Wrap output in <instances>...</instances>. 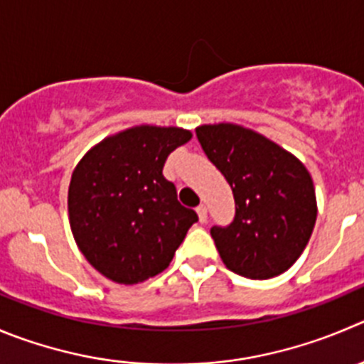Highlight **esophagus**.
I'll return each mask as SVG.
<instances>
[{"label":"esophagus","instance_id":"1","mask_svg":"<svg viewBox=\"0 0 364 364\" xmlns=\"http://www.w3.org/2000/svg\"><path fill=\"white\" fill-rule=\"evenodd\" d=\"M196 213H198L200 221H202V223H205V221H207V207L202 203V205H198V209H196Z\"/></svg>","mask_w":364,"mask_h":364}]
</instances>
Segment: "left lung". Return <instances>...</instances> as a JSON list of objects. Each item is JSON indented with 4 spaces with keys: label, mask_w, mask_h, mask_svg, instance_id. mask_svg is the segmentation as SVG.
<instances>
[{
    "label": "left lung",
    "mask_w": 364,
    "mask_h": 364,
    "mask_svg": "<svg viewBox=\"0 0 364 364\" xmlns=\"http://www.w3.org/2000/svg\"><path fill=\"white\" fill-rule=\"evenodd\" d=\"M196 137L236 202L234 221L210 228L223 264L254 280L291 268L309 243L318 214L313 178L302 161L236 123L200 124Z\"/></svg>",
    "instance_id": "left-lung-1"
}]
</instances>
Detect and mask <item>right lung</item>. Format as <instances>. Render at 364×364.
<instances>
[{"label":"right lung","mask_w":364,"mask_h":364,"mask_svg":"<svg viewBox=\"0 0 364 364\" xmlns=\"http://www.w3.org/2000/svg\"><path fill=\"white\" fill-rule=\"evenodd\" d=\"M191 137L186 128L137 124L100 141L73 169V237L103 277L139 284L159 275L198 221L162 175L168 155Z\"/></svg>","instance_id":"1"}]
</instances>
